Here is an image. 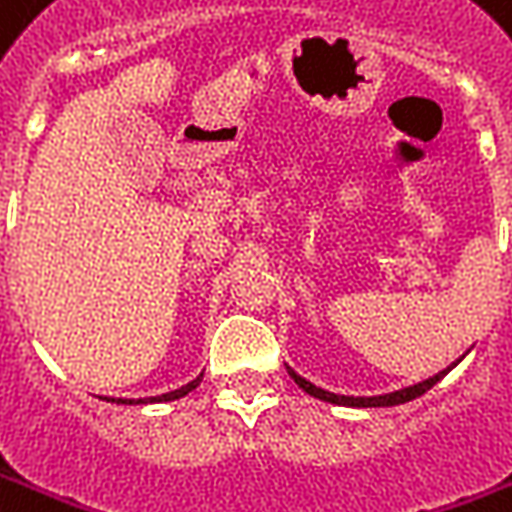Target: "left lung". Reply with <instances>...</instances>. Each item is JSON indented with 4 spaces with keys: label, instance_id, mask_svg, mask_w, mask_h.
<instances>
[{
    "label": "left lung",
    "instance_id": "left-lung-1",
    "mask_svg": "<svg viewBox=\"0 0 512 512\" xmlns=\"http://www.w3.org/2000/svg\"><path fill=\"white\" fill-rule=\"evenodd\" d=\"M457 363H452L449 368H443V371H438L435 377H430V380L424 382H416V385H407V388H402V391H391V393H382V396H343V393H330L324 391V388H318V385H313L310 380H305V377H299L296 371H293L291 366H288V374H291V380L302 388L305 393H310V396H316V399H321V402H330V405H338V407H393V405H405V402H413V399H418L421 393H427L435 385V382H441L452 368H455Z\"/></svg>",
    "mask_w": 512,
    "mask_h": 512
}]
</instances>
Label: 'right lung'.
<instances>
[{
  "label": "right lung",
  "mask_w": 512,
  "mask_h": 512,
  "mask_svg": "<svg viewBox=\"0 0 512 512\" xmlns=\"http://www.w3.org/2000/svg\"><path fill=\"white\" fill-rule=\"evenodd\" d=\"M202 382V374L196 377V380H191L188 385H182V388H177V391H169V393H160V396H149V399H110V396H105L107 402H116V405H160V402H177V399H182L185 393H191Z\"/></svg>",
  "instance_id": "right-lung-1"
}]
</instances>
